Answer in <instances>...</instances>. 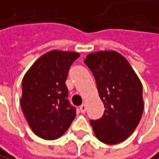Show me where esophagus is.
<instances>
[{
	"instance_id": "esophagus-1",
	"label": "esophagus",
	"mask_w": 159,
	"mask_h": 159,
	"mask_svg": "<svg viewBox=\"0 0 159 159\" xmlns=\"http://www.w3.org/2000/svg\"><path fill=\"white\" fill-rule=\"evenodd\" d=\"M80 111H81L82 114H84L85 111H86V105H84H84H81L80 107Z\"/></svg>"
}]
</instances>
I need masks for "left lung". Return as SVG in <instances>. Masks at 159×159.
I'll return each mask as SVG.
<instances>
[{
	"instance_id": "1",
	"label": "left lung",
	"mask_w": 159,
	"mask_h": 159,
	"mask_svg": "<svg viewBox=\"0 0 159 159\" xmlns=\"http://www.w3.org/2000/svg\"><path fill=\"white\" fill-rule=\"evenodd\" d=\"M84 63L94 75L105 107L100 120L90 121L95 136L105 144L121 143L141 120L144 111L141 80L126 58L114 50L89 53Z\"/></svg>"
}]
</instances>
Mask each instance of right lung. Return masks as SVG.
Wrapping results in <instances>:
<instances>
[{
    "instance_id": "1",
    "label": "right lung",
    "mask_w": 159,
    "mask_h": 159,
    "mask_svg": "<svg viewBox=\"0 0 159 159\" xmlns=\"http://www.w3.org/2000/svg\"><path fill=\"white\" fill-rule=\"evenodd\" d=\"M80 53L50 50L30 67L22 80L21 109L37 136L55 140L69 128L75 109L68 100V72Z\"/></svg>"
}]
</instances>
